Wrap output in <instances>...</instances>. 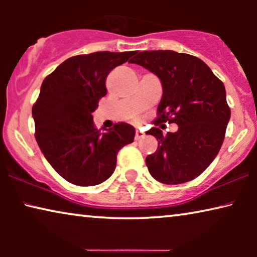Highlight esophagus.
Returning a JSON list of instances; mask_svg holds the SVG:
<instances>
[{"mask_svg": "<svg viewBox=\"0 0 257 257\" xmlns=\"http://www.w3.org/2000/svg\"><path fill=\"white\" fill-rule=\"evenodd\" d=\"M144 136H145V133L142 132V131H138V130H137V131H136V137H135V139H136V140H139L140 138H143Z\"/></svg>", "mask_w": 257, "mask_h": 257, "instance_id": "obj_1", "label": "esophagus"}]
</instances>
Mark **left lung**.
Here are the masks:
<instances>
[{
    "instance_id": "8db88e82",
    "label": "left lung",
    "mask_w": 257,
    "mask_h": 257,
    "mask_svg": "<svg viewBox=\"0 0 257 257\" xmlns=\"http://www.w3.org/2000/svg\"><path fill=\"white\" fill-rule=\"evenodd\" d=\"M135 55L130 63L153 72L163 85L153 124L179 126L166 136L158 127L146 132L159 143L156 152L146 157L150 174L166 185L191 181L212 164L223 143L230 119L223 83L195 56L172 50Z\"/></svg>"
}]
</instances>
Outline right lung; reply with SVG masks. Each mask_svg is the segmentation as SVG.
Instances as JSON below:
<instances>
[{
  "label": "right lung",
  "instance_id": "obj_1",
  "mask_svg": "<svg viewBox=\"0 0 257 257\" xmlns=\"http://www.w3.org/2000/svg\"><path fill=\"white\" fill-rule=\"evenodd\" d=\"M136 51H98L68 58L45 77L33 106L35 138L45 159L66 181L94 186L114 172L119 150L135 139L126 122L101 132L92 112L106 94L105 80Z\"/></svg>",
  "mask_w": 257,
  "mask_h": 257
}]
</instances>
